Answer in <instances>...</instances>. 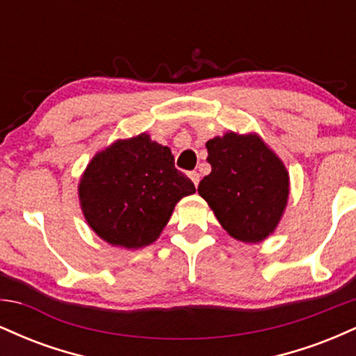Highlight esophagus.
<instances>
[{
	"mask_svg": "<svg viewBox=\"0 0 356 356\" xmlns=\"http://www.w3.org/2000/svg\"><path fill=\"white\" fill-rule=\"evenodd\" d=\"M189 177H191V181L194 182V186H197L199 181H201V175H199V172H195V170L189 172Z\"/></svg>",
	"mask_w": 356,
	"mask_h": 356,
	"instance_id": "34e87169",
	"label": "esophagus"
}]
</instances>
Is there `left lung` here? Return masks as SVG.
<instances>
[{"label": "left lung", "instance_id": "left-lung-1", "mask_svg": "<svg viewBox=\"0 0 356 356\" xmlns=\"http://www.w3.org/2000/svg\"><path fill=\"white\" fill-rule=\"evenodd\" d=\"M212 170L199 194L234 239L259 243L276 229L289 194L288 170L256 134L227 132L206 144Z\"/></svg>", "mask_w": 356, "mask_h": 356}]
</instances>
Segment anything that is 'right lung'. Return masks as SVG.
<instances>
[{
	"mask_svg": "<svg viewBox=\"0 0 356 356\" xmlns=\"http://www.w3.org/2000/svg\"><path fill=\"white\" fill-rule=\"evenodd\" d=\"M194 184L175 169L169 147L147 134L117 140L90 161L79 184L88 226L112 246L152 244Z\"/></svg>",
	"mask_w": 356,
	"mask_h": 356,
	"instance_id": "obj_1",
	"label": "right lung"
}]
</instances>
